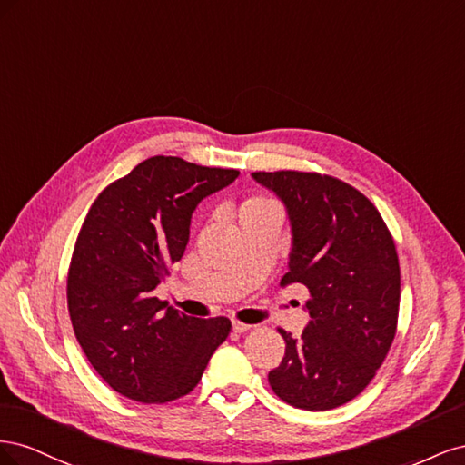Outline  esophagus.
Instances as JSON below:
<instances>
[{
    "mask_svg": "<svg viewBox=\"0 0 465 465\" xmlns=\"http://www.w3.org/2000/svg\"><path fill=\"white\" fill-rule=\"evenodd\" d=\"M252 326H248V323H244V322H241V320H232V330L236 331V333H244V331H248Z\"/></svg>",
    "mask_w": 465,
    "mask_h": 465,
    "instance_id": "obj_1",
    "label": "esophagus"
}]
</instances>
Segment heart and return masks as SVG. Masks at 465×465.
<instances>
[{
    "instance_id": "1",
    "label": "heart",
    "mask_w": 465,
    "mask_h": 465,
    "mask_svg": "<svg viewBox=\"0 0 465 465\" xmlns=\"http://www.w3.org/2000/svg\"><path fill=\"white\" fill-rule=\"evenodd\" d=\"M270 211H277L275 202H272L270 198H263V195H250V198H246L241 203V207H238V219H241V223L250 221L263 213H270Z\"/></svg>"
}]
</instances>
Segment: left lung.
<instances>
[{
	"label": "left lung",
	"instance_id": "left-lung-1",
	"mask_svg": "<svg viewBox=\"0 0 465 465\" xmlns=\"http://www.w3.org/2000/svg\"><path fill=\"white\" fill-rule=\"evenodd\" d=\"M252 176L287 207L292 241L281 287L311 292V322L297 340L279 330L285 357L267 380L292 407L333 410L371 384L396 335V244L372 202L341 180L299 171Z\"/></svg>",
	"mask_w": 465,
	"mask_h": 465
}]
</instances>
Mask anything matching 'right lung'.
Instances as JSON below:
<instances>
[{"label": "right lung", "instance_id": "obj_1", "mask_svg": "<svg viewBox=\"0 0 465 465\" xmlns=\"http://www.w3.org/2000/svg\"><path fill=\"white\" fill-rule=\"evenodd\" d=\"M238 174L159 154L106 186L83 221L67 273L69 318L93 369L122 396H186L227 340L229 318L186 316L153 291L184 256L193 209Z\"/></svg>", "mask_w": 465, "mask_h": 465}]
</instances>
